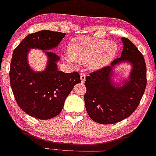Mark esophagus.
<instances>
[{"label":"esophagus","mask_w":156,"mask_h":156,"mask_svg":"<svg viewBox=\"0 0 156 156\" xmlns=\"http://www.w3.org/2000/svg\"><path fill=\"white\" fill-rule=\"evenodd\" d=\"M80 80H81V83H84V81H85L86 80V74H84V73H80Z\"/></svg>","instance_id":"obj_1"}]
</instances>
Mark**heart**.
<instances>
[{"mask_svg":"<svg viewBox=\"0 0 156 156\" xmlns=\"http://www.w3.org/2000/svg\"><path fill=\"white\" fill-rule=\"evenodd\" d=\"M118 50L116 42L94 37H76L67 46L64 60L86 64L90 69H98L108 64L115 56Z\"/></svg>","mask_w":156,"mask_h":156,"instance_id":"b5f03b06","label":"heart"}]
</instances>
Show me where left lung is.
I'll return each mask as SVG.
<instances>
[{"label": "left lung", "instance_id": "1", "mask_svg": "<svg viewBox=\"0 0 156 156\" xmlns=\"http://www.w3.org/2000/svg\"><path fill=\"white\" fill-rule=\"evenodd\" d=\"M122 42L121 57L86 78V109L91 119L100 124H114L129 117L136 109L146 88L144 56L128 39L122 37ZM124 62L132 65V70L126 80L117 84L112 78L113 69Z\"/></svg>", "mask_w": 156, "mask_h": 156}]
</instances>
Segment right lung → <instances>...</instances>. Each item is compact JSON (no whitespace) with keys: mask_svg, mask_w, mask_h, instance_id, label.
Segmentation results:
<instances>
[{"mask_svg":"<svg viewBox=\"0 0 156 156\" xmlns=\"http://www.w3.org/2000/svg\"><path fill=\"white\" fill-rule=\"evenodd\" d=\"M65 33L48 30L28 35L15 48L11 61L9 78L16 101L23 112L39 119L56 117L74 86L80 83L79 73L58 69L59 57L51 50L57 48ZM31 49L43 50L48 57L43 71H34L27 62Z\"/></svg>","mask_w":156,"mask_h":156,"instance_id":"obj_1","label":"right lung"}]
</instances>
